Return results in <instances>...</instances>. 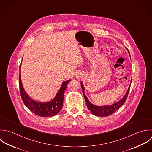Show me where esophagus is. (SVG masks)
<instances>
[{
  "label": "esophagus",
  "mask_w": 152,
  "mask_h": 152,
  "mask_svg": "<svg viewBox=\"0 0 152 152\" xmlns=\"http://www.w3.org/2000/svg\"><path fill=\"white\" fill-rule=\"evenodd\" d=\"M76 77H77V78H79V77H80V75H77V76H76Z\"/></svg>",
  "instance_id": "1"
}]
</instances>
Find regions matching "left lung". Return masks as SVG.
<instances>
[{"instance_id": "8db88e82", "label": "left lung", "mask_w": 152, "mask_h": 152, "mask_svg": "<svg viewBox=\"0 0 152 152\" xmlns=\"http://www.w3.org/2000/svg\"><path fill=\"white\" fill-rule=\"evenodd\" d=\"M131 83H132V82H131ZM81 86H82V92L83 94L85 99L86 101V103L88 108L92 113V114H94L95 116H98V117H107V116H109V115L113 114L117 110H118L126 101L127 98L128 97V94L129 93V91L130 89V85L126 94L124 95V96L123 98V99H121L118 102H117L111 105H109V106L99 107V106L94 105L89 102L88 98L85 95V92H84L85 89H84L83 85H82V82H81Z\"/></svg>"}]
</instances>
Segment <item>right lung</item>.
<instances>
[{
    "instance_id": "right-lung-1",
    "label": "right lung",
    "mask_w": 152,
    "mask_h": 152,
    "mask_svg": "<svg viewBox=\"0 0 152 152\" xmlns=\"http://www.w3.org/2000/svg\"><path fill=\"white\" fill-rule=\"evenodd\" d=\"M20 69V64L19 70ZM70 80H68L63 83L61 88L56 94L54 99L48 102H39L32 100L24 91L20 80V72H19V85L20 94L24 104L27 108L35 115L42 117H53L57 114L62 108L64 91L67 86V84Z\"/></svg>"
}]
</instances>
